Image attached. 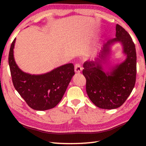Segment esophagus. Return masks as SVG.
I'll use <instances>...</instances> for the list:
<instances>
[{
    "mask_svg": "<svg viewBox=\"0 0 146 146\" xmlns=\"http://www.w3.org/2000/svg\"><path fill=\"white\" fill-rule=\"evenodd\" d=\"M82 70V68L81 65L79 64H76L75 66V71L76 73H80Z\"/></svg>",
    "mask_w": 146,
    "mask_h": 146,
    "instance_id": "34e87169",
    "label": "esophagus"
}]
</instances>
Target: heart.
Returning a JSON list of instances; mask_svg holds the SVG:
<instances>
[{
	"label": "heart",
	"mask_w": 146,
	"mask_h": 146,
	"mask_svg": "<svg viewBox=\"0 0 146 146\" xmlns=\"http://www.w3.org/2000/svg\"><path fill=\"white\" fill-rule=\"evenodd\" d=\"M71 92H75V90H71Z\"/></svg>",
	"instance_id": "heart-1"
}]
</instances>
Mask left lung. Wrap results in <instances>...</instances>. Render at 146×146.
<instances>
[{
	"instance_id": "obj_1",
	"label": "left lung",
	"mask_w": 146,
	"mask_h": 146,
	"mask_svg": "<svg viewBox=\"0 0 146 146\" xmlns=\"http://www.w3.org/2000/svg\"><path fill=\"white\" fill-rule=\"evenodd\" d=\"M15 40L16 38L12 42L9 54V64L15 89L33 109L46 110L54 108L63 98L75 75L73 64L62 65L39 75L24 72L15 61Z\"/></svg>"
}]
</instances>
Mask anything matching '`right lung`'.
Masks as SVG:
<instances>
[{"label":"right lung","mask_w":146,"mask_h":146,"mask_svg":"<svg viewBox=\"0 0 146 146\" xmlns=\"http://www.w3.org/2000/svg\"><path fill=\"white\" fill-rule=\"evenodd\" d=\"M116 42L122 44L126 58L109 72H105L102 66L103 61L109 54L111 45ZM136 60L135 44L131 36L123 27H116L115 38L105 43L98 58L83 64L86 93L96 106L103 109H114L124 103L135 85Z\"/></svg>","instance_id":"obj_1"}]
</instances>
